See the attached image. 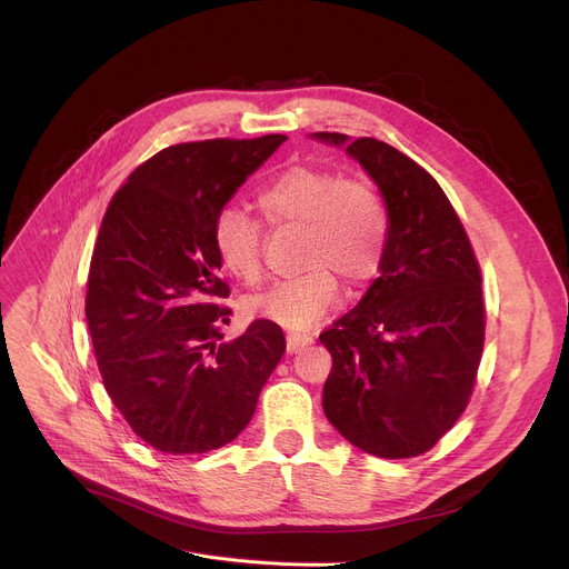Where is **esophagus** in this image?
<instances>
[{
    "label": "esophagus",
    "mask_w": 569,
    "mask_h": 569,
    "mask_svg": "<svg viewBox=\"0 0 569 569\" xmlns=\"http://www.w3.org/2000/svg\"><path fill=\"white\" fill-rule=\"evenodd\" d=\"M288 353H297L299 349L312 345V338L310 336H303V333H288Z\"/></svg>",
    "instance_id": "34e87169"
}]
</instances>
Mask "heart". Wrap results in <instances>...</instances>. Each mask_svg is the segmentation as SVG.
<instances>
[{
    "instance_id": "1",
    "label": "heart",
    "mask_w": 569,
    "mask_h": 569,
    "mask_svg": "<svg viewBox=\"0 0 569 569\" xmlns=\"http://www.w3.org/2000/svg\"><path fill=\"white\" fill-rule=\"evenodd\" d=\"M261 216L274 224L303 227L297 277L252 297L250 308L281 327L303 331L340 299L349 286L369 283L385 259L389 218L382 198L367 180L297 164L277 173L257 191ZM222 266L242 283L263 279V227L240 209H224L213 227Z\"/></svg>"
}]
</instances>
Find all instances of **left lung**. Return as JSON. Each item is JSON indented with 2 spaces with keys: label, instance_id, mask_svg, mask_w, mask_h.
Instances as JSON below:
<instances>
[{
  "label": "left lung",
  "instance_id": "8db88e82",
  "mask_svg": "<svg viewBox=\"0 0 569 569\" xmlns=\"http://www.w3.org/2000/svg\"><path fill=\"white\" fill-rule=\"evenodd\" d=\"M317 139L349 143L389 213L380 277L319 336L333 358L323 412L373 457H419L457 423L475 389L486 331L479 263L448 196L415 159L373 137Z\"/></svg>",
  "mask_w": 569,
  "mask_h": 569
}]
</instances>
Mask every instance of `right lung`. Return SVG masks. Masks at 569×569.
I'll list each match as a JSON object with an SVG mask.
<instances>
[{
	"label": "right lung",
	"instance_id": "obj_1",
	"mask_svg": "<svg viewBox=\"0 0 569 569\" xmlns=\"http://www.w3.org/2000/svg\"><path fill=\"white\" fill-rule=\"evenodd\" d=\"M286 141L176 143L112 196L92 252L86 315L103 387L132 432L164 455H200L252 421L286 353L270 319L222 340L231 308L213 227L233 191Z\"/></svg>",
	"mask_w": 569,
	"mask_h": 569
}]
</instances>
